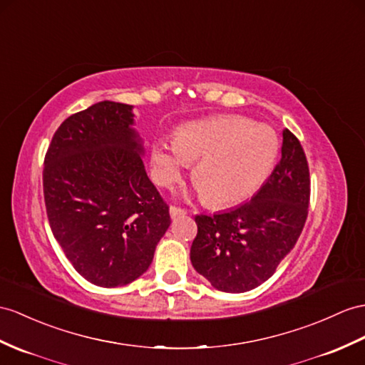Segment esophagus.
<instances>
[{
	"instance_id": "obj_1",
	"label": "esophagus",
	"mask_w": 365,
	"mask_h": 365,
	"mask_svg": "<svg viewBox=\"0 0 365 365\" xmlns=\"http://www.w3.org/2000/svg\"><path fill=\"white\" fill-rule=\"evenodd\" d=\"M185 215V210L181 207H176V206H170V217L176 218V217H181Z\"/></svg>"
}]
</instances>
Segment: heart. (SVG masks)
Returning <instances> with one entry per match:
<instances>
[{"label":"heart","instance_id":"obj_1","mask_svg":"<svg viewBox=\"0 0 365 365\" xmlns=\"http://www.w3.org/2000/svg\"><path fill=\"white\" fill-rule=\"evenodd\" d=\"M279 136L264 123L242 115H213L185 123L175 140L156 139L152 176L159 185L181 180L189 164L193 182L212 206H229L252 195L271 173Z\"/></svg>","mask_w":365,"mask_h":365}]
</instances>
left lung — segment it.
I'll use <instances>...</instances> for the list:
<instances>
[{
  "label": "left lung",
  "instance_id": "1",
  "mask_svg": "<svg viewBox=\"0 0 365 365\" xmlns=\"http://www.w3.org/2000/svg\"><path fill=\"white\" fill-rule=\"evenodd\" d=\"M309 204V168L299 139L285 128L280 163L260 190L229 212L197 215L193 268L213 288L246 292L262 285L294 247Z\"/></svg>",
  "mask_w": 365,
  "mask_h": 365
}]
</instances>
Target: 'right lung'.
<instances>
[{"label":"right lung","mask_w":365,"mask_h":365,"mask_svg":"<svg viewBox=\"0 0 365 365\" xmlns=\"http://www.w3.org/2000/svg\"><path fill=\"white\" fill-rule=\"evenodd\" d=\"M133 105L103 101L69 115L44 156L49 226L74 269L97 287L136 280L170 226L148 180Z\"/></svg>","instance_id":"1"}]
</instances>
